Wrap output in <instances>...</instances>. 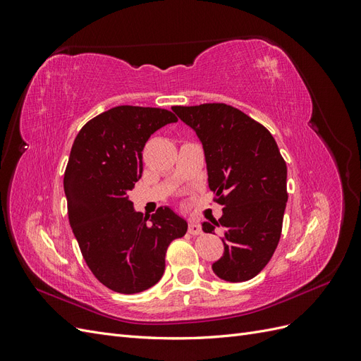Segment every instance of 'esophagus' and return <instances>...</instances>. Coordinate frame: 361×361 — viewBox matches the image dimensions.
I'll list each match as a JSON object with an SVG mask.
<instances>
[{"label": "esophagus", "instance_id": "obj_1", "mask_svg": "<svg viewBox=\"0 0 361 361\" xmlns=\"http://www.w3.org/2000/svg\"><path fill=\"white\" fill-rule=\"evenodd\" d=\"M188 232L191 235H199L202 233V226L197 223V221H190L188 224Z\"/></svg>", "mask_w": 361, "mask_h": 361}]
</instances>
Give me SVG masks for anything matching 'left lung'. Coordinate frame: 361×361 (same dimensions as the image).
Returning a JSON list of instances; mask_svg holds the SVG:
<instances>
[{
  "instance_id": "8db88e82",
  "label": "left lung",
  "mask_w": 361,
  "mask_h": 361,
  "mask_svg": "<svg viewBox=\"0 0 361 361\" xmlns=\"http://www.w3.org/2000/svg\"><path fill=\"white\" fill-rule=\"evenodd\" d=\"M171 110L203 145L207 183L224 206L220 220L202 223L206 233H224V253L212 271L232 283L253 279L274 255L288 202V169L276 140L226 104Z\"/></svg>"
}]
</instances>
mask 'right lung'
<instances>
[{
  "label": "right lung",
  "mask_w": 361,
  "mask_h": 361,
  "mask_svg": "<svg viewBox=\"0 0 361 361\" xmlns=\"http://www.w3.org/2000/svg\"><path fill=\"white\" fill-rule=\"evenodd\" d=\"M174 122L161 108L120 105L87 122L72 145L63 182L69 223L85 264L114 292L157 285L167 247L187 233V221L171 207L143 216L128 195L143 174L147 140Z\"/></svg>",
  "instance_id": "add662e5"
}]
</instances>
